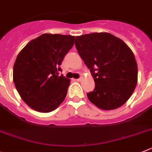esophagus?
I'll list each match as a JSON object with an SVG mask.
<instances>
[{
  "label": "esophagus",
  "mask_w": 152,
  "mask_h": 152,
  "mask_svg": "<svg viewBox=\"0 0 152 152\" xmlns=\"http://www.w3.org/2000/svg\"><path fill=\"white\" fill-rule=\"evenodd\" d=\"M81 80H82V78H81V77H80V78H77V79H76V80H77V81H81Z\"/></svg>",
  "instance_id": "obj_1"
}]
</instances>
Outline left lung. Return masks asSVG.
Here are the masks:
<instances>
[{"label":"left lung","mask_w":152,"mask_h":152,"mask_svg":"<svg viewBox=\"0 0 152 152\" xmlns=\"http://www.w3.org/2000/svg\"><path fill=\"white\" fill-rule=\"evenodd\" d=\"M75 47L95 81L89 100L103 110L123 105L137 84V63L130 47L107 32L77 36Z\"/></svg>","instance_id":"8db88e82"}]
</instances>
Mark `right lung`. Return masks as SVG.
<instances>
[{"label": "right lung", "instance_id": "add662e5", "mask_svg": "<svg viewBox=\"0 0 152 152\" xmlns=\"http://www.w3.org/2000/svg\"><path fill=\"white\" fill-rule=\"evenodd\" d=\"M75 36L43 34L22 49L13 66V81L23 101L35 111L47 113L65 99L70 80L59 75Z\"/></svg>", "mask_w": 152, "mask_h": 152}]
</instances>
